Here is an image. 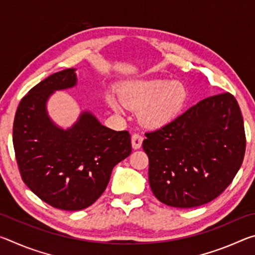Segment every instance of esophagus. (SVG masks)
<instances>
[{"instance_id":"34e87169","label":"esophagus","mask_w":255,"mask_h":255,"mask_svg":"<svg viewBox=\"0 0 255 255\" xmlns=\"http://www.w3.org/2000/svg\"><path fill=\"white\" fill-rule=\"evenodd\" d=\"M143 136H140L139 133H133L131 136V146L133 149H138L140 148L141 144H143Z\"/></svg>"}]
</instances>
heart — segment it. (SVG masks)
Instances as JSON below:
<instances>
[{"mask_svg": "<svg viewBox=\"0 0 255 255\" xmlns=\"http://www.w3.org/2000/svg\"><path fill=\"white\" fill-rule=\"evenodd\" d=\"M187 99L188 90L181 82L141 79L124 83L120 94L109 92L107 101L117 112H123L126 108L138 110L141 125L158 128L172 122L180 114Z\"/></svg>", "mask_w": 255, "mask_h": 255, "instance_id": "obj_1", "label": "heart"}]
</instances>
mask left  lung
<instances>
[{"label":"left lung","instance_id":"obj_1","mask_svg":"<svg viewBox=\"0 0 255 255\" xmlns=\"http://www.w3.org/2000/svg\"><path fill=\"white\" fill-rule=\"evenodd\" d=\"M145 136L150 189L175 208H193L221 195L239 172L247 145L239 103L228 92L204 99Z\"/></svg>","mask_w":255,"mask_h":255}]
</instances>
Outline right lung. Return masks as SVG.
I'll use <instances>...</instances> for the list:
<instances>
[{"mask_svg":"<svg viewBox=\"0 0 255 255\" xmlns=\"http://www.w3.org/2000/svg\"><path fill=\"white\" fill-rule=\"evenodd\" d=\"M75 68L54 73L30 90L16 109L13 146L21 178L34 195L55 208L75 211L94 204L112 169L131 153L127 130L115 131L83 111L64 129L50 119L47 101L77 83Z\"/></svg>","mask_w":255,"mask_h":255,"instance_id":"obj_1","label":"right lung"}]
</instances>
